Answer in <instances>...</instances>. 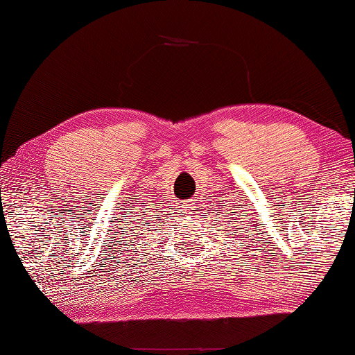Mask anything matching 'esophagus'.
<instances>
[{"instance_id": "34e87169", "label": "esophagus", "mask_w": 355, "mask_h": 355, "mask_svg": "<svg viewBox=\"0 0 355 355\" xmlns=\"http://www.w3.org/2000/svg\"><path fill=\"white\" fill-rule=\"evenodd\" d=\"M183 208H187V211H189V213H193V211L196 210V202H191V200H188V202H184V205H183Z\"/></svg>"}]
</instances>
